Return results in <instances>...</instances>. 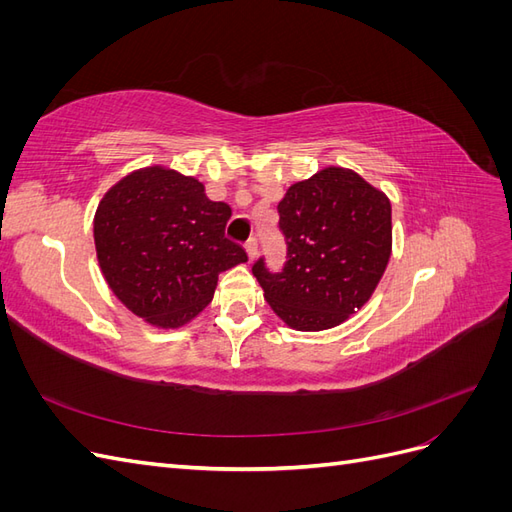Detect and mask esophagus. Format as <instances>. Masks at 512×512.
Listing matches in <instances>:
<instances>
[{"mask_svg": "<svg viewBox=\"0 0 512 512\" xmlns=\"http://www.w3.org/2000/svg\"><path fill=\"white\" fill-rule=\"evenodd\" d=\"M245 250H247V256H250V260H256L258 258V241L256 239H250L245 243Z\"/></svg>", "mask_w": 512, "mask_h": 512, "instance_id": "obj_1", "label": "esophagus"}]
</instances>
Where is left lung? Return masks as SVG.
Listing matches in <instances>:
<instances>
[{
  "mask_svg": "<svg viewBox=\"0 0 512 512\" xmlns=\"http://www.w3.org/2000/svg\"><path fill=\"white\" fill-rule=\"evenodd\" d=\"M280 228L288 241L282 273L258 260L252 273L273 312L294 331H327L371 299L393 250L391 200L359 173L327 166L292 183Z\"/></svg>",
  "mask_w": 512,
  "mask_h": 512,
  "instance_id": "left-lung-1",
  "label": "left lung"
}]
</instances>
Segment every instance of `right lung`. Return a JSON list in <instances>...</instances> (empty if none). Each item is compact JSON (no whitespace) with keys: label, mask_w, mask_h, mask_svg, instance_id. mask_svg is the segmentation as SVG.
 <instances>
[{"label":"right lung","mask_w":512,"mask_h":512,"mask_svg":"<svg viewBox=\"0 0 512 512\" xmlns=\"http://www.w3.org/2000/svg\"><path fill=\"white\" fill-rule=\"evenodd\" d=\"M230 215L196 177L162 164L132 170L94 215L108 288L151 327H185L211 303L220 273L247 262L243 247L226 237Z\"/></svg>","instance_id":"obj_1"}]
</instances>
